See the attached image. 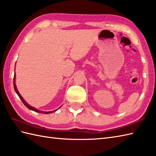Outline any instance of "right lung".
Wrapping results in <instances>:
<instances>
[{"mask_svg": "<svg viewBox=\"0 0 156 156\" xmlns=\"http://www.w3.org/2000/svg\"><path fill=\"white\" fill-rule=\"evenodd\" d=\"M13 84H14V90H15L16 93L17 94L18 96H19V97L20 98V99L21 100L22 102H23V103L24 104V106H26L27 108H28L29 110H33V111H34V112H39V113H42V114H50V113H52V112H56V111L57 110H54V111H51V112H42V111H40V110H37V109H36V108H33V107H32V106H30V105L28 104L26 102H25V100L23 99V98L21 96V95L20 94L19 91H18V90H17V88H16V84H15V74H14V76Z\"/></svg>", "mask_w": 156, "mask_h": 156, "instance_id": "right-lung-1", "label": "right lung"}]
</instances>
